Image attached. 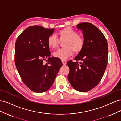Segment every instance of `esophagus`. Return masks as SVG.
<instances>
[{
    "mask_svg": "<svg viewBox=\"0 0 121 121\" xmlns=\"http://www.w3.org/2000/svg\"><path fill=\"white\" fill-rule=\"evenodd\" d=\"M61 61H62V63H63V65H66V64H67V61H66L65 60H62Z\"/></svg>",
    "mask_w": 121,
    "mask_h": 121,
    "instance_id": "obj_1",
    "label": "esophagus"
}]
</instances>
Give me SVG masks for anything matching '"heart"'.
<instances>
[{
    "instance_id": "obj_1",
    "label": "heart",
    "mask_w": 121,
    "mask_h": 121,
    "mask_svg": "<svg viewBox=\"0 0 121 121\" xmlns=\"http://www.w3.org/2000/svg\"><path fill=\"white\" fill-rule=\"evenodd\" d=\"M60 41L64 42L63 48L58 49L53 53L55 57L65 60L72 56L73 52L78 53L81 52L85 44V40L78 32L70 27L61 29L58 32ZM60 40L55 34L50 35L47 38V44L50 48L54 49L58 47Z\"/></svg>"
}]
</instances>
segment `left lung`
<instances>
[{
	"label": "left lung",
	"mask_w": 121,
	"mask_h": 121,
	"mask_svg": "<svg viewBox=\"0 0 121 121\" xmlns=\"http://www.w3.org/2000/svg\"><path fill=\"white\" fill-rule=\"evenodd\" d=\"M77 27L83 31L85 44L74 58L76 62H67L68 78L75 89L85 92L95 87L103 77L108 64V43L101 31L93 24L83 23Z\"/></svg>",
	"instance_id": "8db88e82"
}]
</instances>
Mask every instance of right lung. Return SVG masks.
<instances>
[{"label": "right lung", "instance_id": "add662e5", "mask_svg": "<svg viewBox=\"0 0 121 121\" xmlns=\"http://www.w3.org/2000/svg\"><path fill=\"white\" fill-rule=\"evenodd\" d=\"M54 31L53 28L32 26L21 33L16 40V68L24 83L35 92L49 89L63 65L60 58L50 56L47 38ZM44 60L48 61L46 64Z\"/></svg>", "mask_w": 121, "mask_h": 121}]
</instances>
